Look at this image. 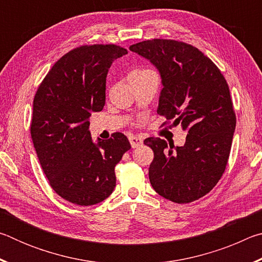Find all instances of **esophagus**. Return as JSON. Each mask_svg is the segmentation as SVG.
<instances>
[{"instance_id":"esophagus-1","label":"esophagus","mask_w":262,"mask_h":262,"mask_svg":"<svg viewBox=\"0 0 262 262\" xmlns=\"http://www.w3.org/2000/svg\"><path fill=\"white\" fill-rule=\"evenodd\" d=\"M129 142H130L132 148H139L143 144V140H142L140 136H133V135L129 136Z\"/></svg>"}]
</instances>
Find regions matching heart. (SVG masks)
Segmentation results:
<instances>
[{"label":"heart","mask_w":262,"mask_h":262,"mask_svg":"<svg viewBox=\"0 0 262 262\" xmlns=\"http://www.w3.org/2000/svg\"><path fill=\"white\" fill-rule=\"evenodd\" d=\"M150 70H142V69H137V70H134V72H132L129 74V76H132V75H142V74H145V73H149Z\"/></svg>","instance_id":"b5f03b06"}]
</instances>
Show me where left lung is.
I'll list each match as a JSON object with an SVG mask.
<instances>
[{"mask_svg": "<svg viewBox=\"0 0 262 262\" xmlns=\"http://www.w3.org/2000/svg\"><path fill=\"white\" fill-rule=\"evenodd\" d=\"M129 50L161 75L157 113L187 133L183 147L167 148L158 137L144 140L154 151L150 184L172 202L198 200L219 183L231 150L236 115L228 83L209 57L185 42L154 39Z\"/></svg>", "mask_w": 262, "mask_h": 262, "instance_id": "obj_1", "label": "left lung"}]
</instances>
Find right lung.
<instances>
[{
    "instance_id": "1",
    "label": "right lung",
    "mask_w": 262,
    "mask_h": 262,
    "mask_svg": "<svg viewBox=\"0 0 262 262\" xmlns=\"http://www.w3.org/2000/svg\"><path fill=\"white\" fill-rule=\"evenodd\" d=\"M127 54L115 45L82 46L53 66L33 100L31 136L42 171L61 198L92 206L115 187L114 167L130 143L122 133L94 142L89 118L106 99V76Z\"/></svg>"
}]
</instances>
